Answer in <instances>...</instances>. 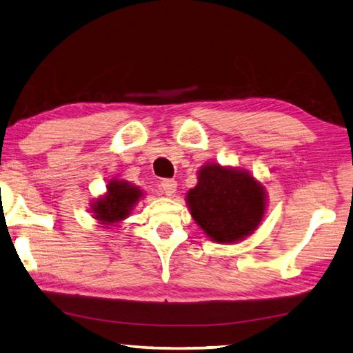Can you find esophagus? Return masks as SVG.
I'll return each instance as SVG.
<instances>
[{"label": "esophagus", "mask_w": 353, "mask_h": 353, "mask_svg": "<svg viewBox=\"0 0 353 353\" xmlns=\"http://www.w3.org/2000/svg\"><path fill=\"white\" fill-rule=\"evenodd\" d=\"M176 188H177V182L174 179H165V181L161 182V190L163 194L172 196L176 192Z\"/></svg>", "instance_id": "1"}]
</instances>
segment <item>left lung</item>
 <instances>
[{
  "label": "left lung",
  "mask_w": 353,
  "mask_h": 353,
  "mask_svg": "<svg viewBox=\"0 0 353 353\" xmlns=\"http://www.w3.org/2000/svg\"><path fill=\"white\" fill-rule=\"evenodd\" d=\"M190 212L211 240L236 243L250 236L265 216L266 194L246 171L208 163L186 194Z\"/></svg>",
  "instance_id": "obj_1"
}]
</instances>
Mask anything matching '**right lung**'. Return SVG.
<instances>
[{
	"label": "right lung",
	"mask_w": 353,
	"mask_h": 353,
	"mask_svg": "<svg viewBox=\"0 0 353 353\" xmlns=\"http://www.w3.org/2000/svg\"><path fill=\"white\" fill-rule=\"evenodd\" d=\"M142 191L123 181H112L107 185V194L92 205L94 219L102 225H113L130 216Z\"/></svg>",
	"instance_id": "1"
}]
</instances>
